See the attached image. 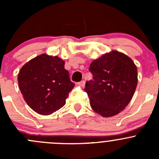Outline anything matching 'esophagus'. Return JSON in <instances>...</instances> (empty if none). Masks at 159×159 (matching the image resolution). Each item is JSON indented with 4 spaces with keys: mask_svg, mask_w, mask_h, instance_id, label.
<instances>
[{
    "mask_svg": "<svg viewBox=\"0 0 159 159\" xmlns=\"http://www.w3.org/2000/svg\"><path fill=\"white\" fill-rule=\"evenodd\" d=\"M78 84H79L80 86H81V87H84V84H85V81H81V82L78 83Z\"/></svg>",
    "mask_w": 159,
    "mask_h": 159,
    "instance_id": "obj_1",
    "label": "esophagus"
}]
</instances>
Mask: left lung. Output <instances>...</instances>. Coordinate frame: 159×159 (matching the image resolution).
I'll return each mask as SVG.
<instances>
[{"mask_svg":"<svg viewBox=\"0 0 159 159\" xmlns=\"http://www.w3.org/2000/svg\"><path fill=\"white\" fill-rule=\"evenodd\" d=\"M93 80L84 91L91 108L104 118L115 116L131 102L138 84V70L129 56L118 51L105 53L90 65Z\"/></svg>","mask_w":159,"mask_h":159,"instance_id":"1","label":"left lung"}]
</instances>
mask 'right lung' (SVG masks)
<instances>
[{
	"label": "right lung",
	"instance_id": "right-lung-1",
	"mask_svg": "<svg viewBox=\"0 0 159 159\" xmlns=\"http://www.w3.org/2000/svg\"><path fill=\"white\" fill-rule=\"evenodd\" d=\"M19 89L32 110L49 115L65 105L75 87L65 61L57 56L40 54L22 66L17 75Z\"/></svg>",
	"mask_w": 159,
	"mask_h": 159
}]
</instances>
